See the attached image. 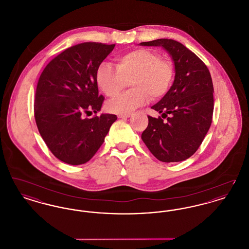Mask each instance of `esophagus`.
I'll return each instance as SVG.
<instances>
[{
	"label": "esophagus",
	"mask_w": 249,
	"mask_h": 249,
	"mask_svg": "<svg viewBox=\"0 0 249 249\" xmlns=\"http://www.w3.org/2000/svg\"><path fill=\"white\" fill-rule=\"evenodd\" d=\"M131 115H132V113H131V112H128V113H121V114H119V118H121V119H124V118H130V117H131Z\"/></svg>",
	"instance_id": "34e87169"
}]
</instances>
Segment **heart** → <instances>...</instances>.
<instances>
[{"instance_id":"1","label":"heart","mask_w":249,"mask_h":249,"mask_svg":"<svg viewBox=\"0 0 249 249\" xmlns=\"http://www.w3.org/2000/svg\"><path fill=\"white\" fill-rule=\"evenodd\" d=\"M174 80V65L153 50L137 48L117 59V69L102 63L96 71V82L107 97L114 98L127 87L130 90L111 100L107 108L115 113H128L145 104L150 96L160 99L167 94Z\"/></svg>"}]
</instances>
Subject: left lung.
<instances>
[{
	"instance_id": "8db88e82",
	"label": "left lung",
	"mask_w": 249,
	"mask_h": 249,
	"mask_svg": "<svg viewBox=\"0 0 249 249\" xmlns=\"http://www.w3.org/2000/svg\"><path fill=\"white\" fill-rule=\"evenodd\" d=\"M142 46H161L175 61L176 77L167 94L152 109L161 117L148 116L142 140L163 162H178L194 154L209 130L213 111V87L207 66L178 41L157 39Z\"/></svg>"
}]
</instances>
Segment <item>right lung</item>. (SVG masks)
Masks as SVG:
<instances>
[{"instance_id":"add662e5","label":"right lung","mask_w":249,"mask_h":249,"mask_svg":"<svg viewBox=\"0 0 249 249\" xmlns=\"http://www.w3.org/2000/svg\"><path fill=\"white\" fill-rule=\"evenodd\" d=\"M115 44L87 42L65 49L42 71L35 99L38 130L49 150L59 160L79 165L89 161L105 141L116 115L100 111L96 71Z\"/></svg>"}]
</instances>
